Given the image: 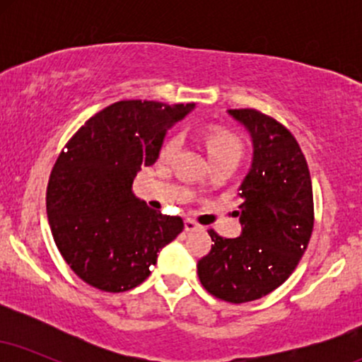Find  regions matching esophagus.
<instances>
[{
    "label": "esophagus",
    "instance_id": "34e87169",
    "mask_svg": "<svg viewBox=\"0 0 362 362\" xmlns=\"http://www.w3.org/2000/svg\"><path fill=\"white\" fill-rule=\"evenodd\" d=\"M184 226H185V231H192V230H195V228H197V223L192 221V219H185Z\"/></svg>",
    "mask_w": 362,
    "mask_h": 362
}]
</instances>
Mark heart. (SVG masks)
Instances as JSON below:
<instances>
[{
    "label": "heart",
    "instance_id": "1",
    "mask_svg": "<svg viewBox=\"0 0 362 362\" xmlns=\"http://www.w3.org/2000/svg\"><path fill=\"white\" fill-rule=\"evenodd\" d=\"M202 141H204L211 163H218V161H236L238 163L240 158H242V141L228 129L214 126L202 129ZM178 149H180V136L173 132L161 143L158 158H160L161 163H168L175 158Z\"/></svg>",
    "mask_w": 362,
    "mask_h": 362
}]
</instances>
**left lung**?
<instances>
[{"label": "left lung", "mask_w": 362, "mask_h": 362, "mask_svg": "<svg viewBox=\"0 0 362 362\" xmlns=\"http://www.w3.org/2000/svg\"><path fill=\"white\" fill-rule=\"evenodd\" d=\"M248 129L253 161L240 187L238 238L209 230L211 250L197 262L201 284L218 300L255 301L277 289L300 264L315 224L306 158L291 131L255 109H231Z\"/></svg>", "instance_id": "obj_1"}]
</instances>
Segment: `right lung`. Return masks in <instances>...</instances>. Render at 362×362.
Here are the masks:
<instances>
[{"label":"right lung","mask_w":362,"mask_h":362,"mask_svg":"<svg viewBox=\"0 0 362 362\" xmlns=\"http://www.w3.org/2000/svg\"><path fill=\"white\" fill-rule=\"evenodd\" d=\"M190 107L115 102L86 120L57 156L45 192L49 224L62 259L86 284L107 293L136 288L184 230L182 218L149 209L131 185Z\"/></svg>","instance_id":"right-lung-1"}]
</instances>
